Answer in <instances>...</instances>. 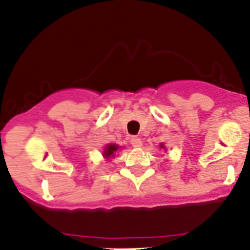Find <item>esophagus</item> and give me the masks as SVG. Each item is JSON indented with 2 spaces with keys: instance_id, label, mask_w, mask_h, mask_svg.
Instances as JSON below:
<instances>
[{
  "instance_id": "obj_1",
  "label": "esophagus",
  "mask_w": 250,
  "mask_h": 250,
  "mask_svg": "<svg viewBox=\"0 0 250 250\" xmlns=\"http://www.w3.org/2000/svg\"><path fill=\"white\" fill-rule=\"evenodd\" d=\"M130 144L133 146H140L142 145V139L139 137H132L130 138Z\"/></svg>"
}]
</instances>
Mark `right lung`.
Here are the masks:
<instances>
[{"instance_id":"right-lung-1","label":"right lung","mask_w":250,"mask_h":250,"mask_svg":"<svg viewBox=\"0 0 250 250\" xmlns=\"http://www.w3.org/2000/svg\"><path fill=\"white\" fill-rule=\"evenodd\" d=\"M117 149H118L117 145L110 144V145H107V147L105 149V152H104V154H105L106 157H110V156H112L113 152H115Z\"/></svg>"}]
</instances>
